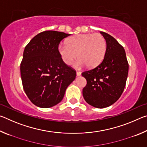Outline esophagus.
Returning <instances> with one entry per match:
<instances>
[{
    "mask_svg": "<svg viewBox=\"0 0 147 147\" xmlns=\"http://www.w3.org/2000/svg\"><path fill=\"white\" fill-rule=\"evenodd\" d=\"M81 72L80 71H76V75L77 76H80L81 75Z\"/></svg>",
    "mask_w": 147,
    "mask_h": 147,
    "instance_id": "esophagus-1",
    "label": "esophagus"
}]
</instances>
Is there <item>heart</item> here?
<instances>
[{
	"instance_id": "b5f03b06",
	"label": "heart",
	"mask_w": 147,
	"mask_h": 147,
	"mask_svg": "<svg viewBox=\"0 0 147 147\" xmlns=\"http://www.w3.org/2000/svg\"><path fill=\"white\" fill-rule=\"evenodd\" d=\"M106 47V39L100 34H80L68 39L67 44L59 45L58 52L62 60L68 65L78 56L76 67L86 65L87 67L91 68L102 60Z\"/></svg>"
}]
</instances>
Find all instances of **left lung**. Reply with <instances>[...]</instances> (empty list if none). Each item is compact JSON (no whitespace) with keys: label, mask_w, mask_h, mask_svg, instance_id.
Listing matches in <instances>:
<instances>
[{"label":"left lung","mask_w":147,"mask_h":147,"mask_svg":"<svg viewBox=\"0 0 147 147\" xmlns=\"http://www.w3.org/2000/svg\"><path fill=\"white\" fill-rule=\"evenodd\" d=\"M106 41V51L102 61L82 73L86 79L83 96L87 103L98 108L112 105L120 98L125 88L128 63L123 46L110 35L100 32Z\"/></svg>","instance_id":"8db88e82"}]
</instances>
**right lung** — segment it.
Listing matches in <instances>:
<instances>
[{"label": "right lung", "mask_w": 147, "mask_h": 147, "mask_svg": "<svg viewBox=\"0 0 147 147\" xmlns=\"http://www.w3.org/2000/svg\"><path fill=\"white\" fill-rule=\"evenodd\" d=\"M71 34L47 30L36 35L24 50L21 76L24 91L34 105L51 108L60 102L76 71L62 60L58 46Z\"/></svg>", "instance_id": "obj_1"}]
</instances>
